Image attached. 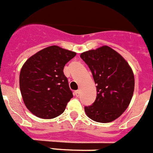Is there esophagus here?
I'll return each mask as SVG.
<instances>
[{
  "label": "esophagus",
  "instance_id": "esophagus-1",
  "mask_svg": "<svg viewBox=\"0 0 153 153\" xmlns=\"http://www.w3.org/2000/svg\"><path fill=\"white\" fill-rule=\"evenodd\" d=\"M74 94H75V96H77V97H78L79 96V94H80V91H75V92H74Z\"/></svg>",
  "mask_w": 153,
  "mask_h": 153
}]
</instances>
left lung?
Here are the masks:
<instances>
[{
	"instance_id": "left-lung-1",
	"label": "left lung",
	"mask_w": 153,
	"mask_h": 153,
	"mask_svg": "<svg viewBox=\"0 0 153 153\" xmlns=\"http://www.w3.org/2000/svg\"><path fill=\"white\" fill-rule=\"evenodd\" d=\"M97 85V96L85 106L86 115L93 121L107 123L118 119L128 108L133 95V72L121 54L108 46L81 54Z\"/></svg>"
}]
</instances>
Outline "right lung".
<instances>
[{"label": "right lung", "instance_id": "add662e5", "mask_svg": "<svg viewBox=\"0 0 153 153\" xmlns=\"http://www.w3.org/2000/svg\"><path fill=\"white\" fill-rule=\"evenodd\" d=\"M76 55L52 45L29 58L22 66L19 83L27 109L41 119H53L65 111L73 97L63 69Z\"/></svg>", "mask_w": 153, "mask_h": 153}]
</instances>
